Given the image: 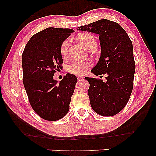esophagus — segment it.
Masks as SVG:
<instances>
[{
	"mask_svg": "<svg viewBox=\"0 0 156 156\" xmlns=\"http://www.w3.org/2000/svg\"><path fill=\"white\" fill-rule=\"evenodd\" d=\"M76 77H77L78 80H82V79H84V76H82V75H78L77 76H76Z\"/></svg>",
	"mask_w": 156,
	"mask_h": 156,
	"instance_id": "obj_1",
	"label": "esophagus"
}]
</instances>
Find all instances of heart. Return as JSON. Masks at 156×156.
Wrapping results in <instances>:
<instances>
[{"instance_id":"b5f03b06","label":"heart","mask_w":156,"mask_h":156,"mask_svg":"<svg viewBox=\"0 0 156 156\" xmlns=\"http://www.w3.org/2000/svg\"><path fill=\"white\" fill-rule=\"evenodd\" d=\"M78 39L87 49H89L94 44H97L96 38L89 33H81L78 36ZM71 40L66 39L64 40L60 46V53L62 56L65 57L69 52V48ZM92 66L90 61H74L70 63L67 67L68 72L74 74H83Z\"/></svg>"}]
</instances>
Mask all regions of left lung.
<instances>
[{"label":"left lung","instance_id":"left-lung-1","mask_svg":"<svg viewBox=\"0 0 156 156\" xmlns=\"http://www.w3.org/2000/svg\"><path fill=\"white\" fill-rule=\"evenodd\" d=\"M77 30L99 35L101 56L91 72L97 76L105 74L106 81L85 77L91 108L101 116H114L125 107L133 90L136 65L131 40L120 25L107 19Z\"/></svg>","mask_w":156,"mask_h":156}]
</instances>
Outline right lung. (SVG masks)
Masks as SVG:
<instances>
[{"instance_id": "add662e5", "label": "right lung", "mask_w": 156, "mask_h": 156, "mask_svg": "<svg viewBox=\"0 0 156 156\" xmlns=\"http://www.w3.org/2000/svg\"><path fill=\"white\" fill-rule=\"evenodd\" d=\"M73 32L48 27L32 36L23 51V84L32 108L44 120H59L69 112L77 79L68 73L57 83L53 76L63 63L61 44Z\"/></svg>"}]
</instances>
